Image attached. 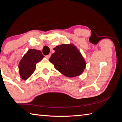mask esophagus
<instances>
[{
    "label": "esophagus",
    "mask_w": 122,
    "mask_h": 122,
    "mask_svg": "<svg viewBox=\"0 0 122 122\" xmlns=\"http://www.w3.org/2000/svg\"><path fill=\"white\" fill-rule=\"evenodd\" d=\"M51 54H48V55H46V57H47V59H49L50 58V57H51Z\"/></svg>",
    "instance_id": "1"
}]
</instances>
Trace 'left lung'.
Here are the masks:
<instances>
[{"mask_svg": "<svg viewBox=\"0 0 122 122\" xmlns=\"http://www.w3.org/2000/svg\"><path fill=\"white\" fill-rule=\"evenodd\" d=\"M49 60L64 75L72 77L81 75L86 63L81 54L73 45L62 44L54 48Z\"/></svg>", "mask_w": 122, "mask_h": 122, "instance_id": "1", "label": "left lung"}]
</instances>
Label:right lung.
<instances>
[{"instance_id": "add662e5", "label": "right lung", "mask_w": 122, "mask_h": 122, "mask_svg": "<svg viewBox=\"0 0 122 122\" xmlns=\"http://www.w3.org/2000/svg\"><path fill=\"white\" fill-rule=\"evenodd\" d=\"M44 57L40 51L34 49L28 51L19 65V73L22 79L26 80L32 75L36 70V63L40 62Z\"/></svg>"}]
</instances>
